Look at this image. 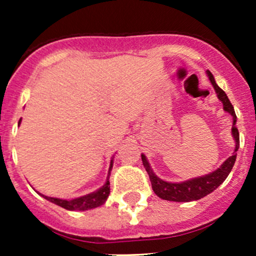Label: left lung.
<instances>
[{
  "label": "left lung",
  "mask_w": 256,
  "mask_h": 256,
  "mask_svg": "<svg viewBox=\"0 0 256 256\" xmlns=\"http://www.w3.org/2000/svg\"><path fill=\"white\" fill-rule=\"evenodd\" d=\"M209 80H210L212 85L216 89V94H218L219 100L223 102V108L226 112H228L233 116V128H232V132H233L234 138H236V152L239 148V131L236 128V112H234V108L232 105L230 100L228 99L226 92L220 89V88L216 85V80H214L213 76H212L210 72H207ZM141 158H142V164L146 168L147 174H148L150 180H151L152 190L160 198L166 200H174V202H190V200H198L200 198L206 197L209 193L213 192L214 190L219 187L222 183L226 180V178L228 177V174H230L232 168H233L234 164H236V154H233L220 167H219L216 171L212 172V174H207V176L198 177L194 180H186L182 183H170L164 182V180H160L156 174L152 172L151 167H150L148 162H147L146 156L141 154Z\"/></svg>",
  "instance_id": "8db88e82"
}]
</instances>
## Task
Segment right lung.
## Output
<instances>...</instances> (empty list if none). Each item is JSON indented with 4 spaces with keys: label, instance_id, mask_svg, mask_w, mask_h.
<instances>
[{
    "label": "right lung",
    "instance_id": "add662e5",
    "mask_svg": "<svg viewBox=\"0 0 256 256\" xmlns=\"http://www.w3.org/2000/svg\"><path fill=\"white\" fill-rule=\"evenodd\" d=\"M110 194V182L106 180L104 186L102 188L96 190V192H92L90 194L84 196V197L80 198H76V200H59V198H52V197H47V196H42L43 198H46L47 200H50L52 203H56V206L59 207L68 209V210H88V209L92 208H96L99 206L104 204L105 200H108Z\"/></svg>",
    "mask_w": 256,
    "mask_h": 256
}]
</instances>
